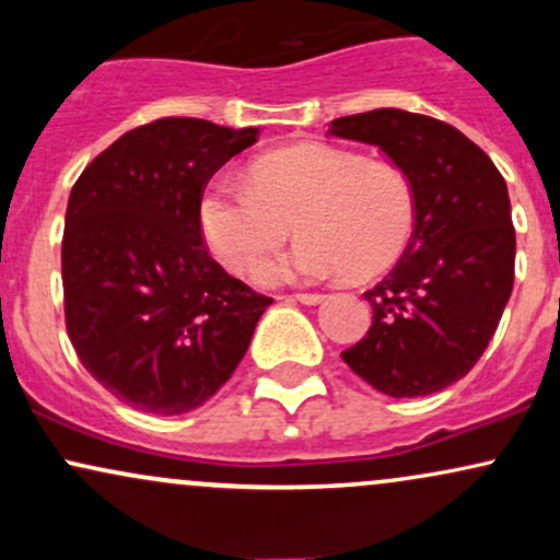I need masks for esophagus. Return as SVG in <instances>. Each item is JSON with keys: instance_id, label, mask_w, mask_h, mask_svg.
<instances>
[{"instance_id": "34e87169", "label": "esophagus", "mask_w": 560, "mask_h": 560, "mask_svg": "<svg viewBox=\"0 0 560 560\" xmlns=\"http://www.w3.org/2000/svg\"><path fill=\"white\" fill-rule=\"evenodd\" d=\"M294 300L302 302V305H318V302H324V294H318V292H302V294H294Z\"/></svg>"}]
</instances>
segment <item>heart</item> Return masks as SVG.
Listing matches in <instances>:
<instances>
[{"label": "heart", "instance_id": "heart-1", "mask_svg": "<svg viewBox=\"0 0 560 560\" xmlns=\"http://www.w3.org/2000/svg\"><path fill=\"white\" fill-rule=\"evenodd\" d=\"M298 229L289 253L255 266L262 287L347 273L371 279L402 255L413 231V191L395 165L331 144L260 158L249 186L215 182L199 199V231L229 271H244Z\"/></svg>", "mask_w": 560, "mask_h": 560}]
</instances>
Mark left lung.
<instances>
[{
	"instance_id": "left-lung-1",
	"label": "left lung",
	"mask_w": 560,
	"mask_h": 560,
	"mask_svg": "<svg viewBox=\"0 0 560 560\" xmlns=\"http://www.w3.org/2000/svg\"><path fill=\"white\" fill-rule=\"evenodd\" d=\"M331 137L378 147L413 191V236L363 294L374 320L342 361L389 397L464 378L490 345L513 289L508 186L458 128L397 107L331 120Z\"/></svg>"
}]
</instances>
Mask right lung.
<instances>
[{
	"instance_id": "obj_1",
	"label": "right lung",
	"mask_w": 560,
	"mask_h": 560,
	"mask_svg": "<svg viewBox=\"0 0 560 560\" xmlns=\"http://www.w3.org/2000/svg\"><path fill=\"white\" fill-rule=\"evenodd\" d=\"M258 128L160 118L113 141L68 199L62 289L83 369L144 413L195 410L229 382L271 300L210 258L199 199Z\"/></svg>"
}]
</instances>
